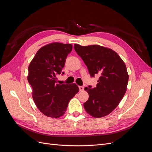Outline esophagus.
<instances>
[{"instance_id":"34e87169","label":"esophagus","mask_w":152,"mask_h":152,"mask_svg":"<svg viewBox=\"0 0 152 152\" xmlns=\"http://www.w3.org/2000/svg\"><path fill=\"white\" fill-rule=\"evenodd\" d=\"M79 88L80 91H83L84 90V86H79Z\"/></svg>"}]
</instances>
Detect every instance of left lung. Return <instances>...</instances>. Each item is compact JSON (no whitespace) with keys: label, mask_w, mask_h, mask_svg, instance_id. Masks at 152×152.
I'll use <instances>...</instances> for the list:
<instances>
[{"label":"left lung","mask_w":152,"mask_h":152,"mask_svg":"<svg viewBox=\"0 0 152 152\" xmlns=\"http://www.w3.org/2000/svg\"><path fill=\"white\" fill-rule=\"evenodd\" d=\"M74 48L91 77L99 76L96 87L85 88L89 94L84 103L86 111L95 118L107 116L116 108L126 92L129 75L125 63L113 50L99 45L75 44Z\"/></svg>","instance_id":"1"}]
</instances>
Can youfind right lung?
<instances>
[{"mask_svg":"<svg viewBox=\"0 0 152 152\" xmlns=\"http://www.w3.org/2000/svg\"><path fill=\"white\" fill-rule=\"evenodd\" d=\"M72 50L71 44L50 43L41 48L30 63L27 78L33 91L32 98L37 107L47 117L63 116L70 100L79 91L75 83L58 84L57 76Z\"/></svg>","mask_w":152,"mask_h":152,"instance_id":"obj_1","label":"right lung"}]
</instances>
